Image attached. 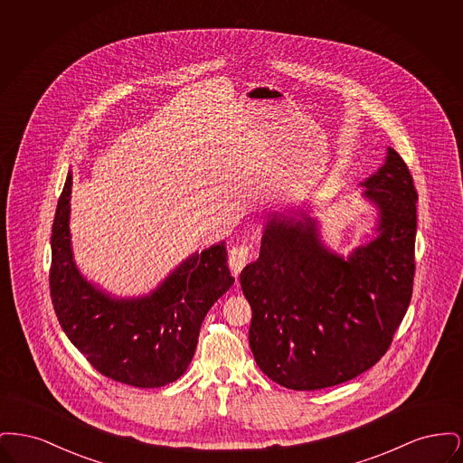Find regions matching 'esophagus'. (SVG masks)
<instances>
[{"label": "esophagus", "instance_id": "esophagus-1", "mask_svg": "<svg viewBox=\"0 0 463 463\" xmlns=\"http://www.w3.org/2000/svg\"><path fill=\"white\" fill-rule=\"evenodd\" d=\"M250 257H251V246H248L246 242L232 246L231 255H229V264H231L234 276H238L241 272L242 267L248 264Z\"/></svg>", "mask_w": 463, "mask_h": 463}]
</instances>
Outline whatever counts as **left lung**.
<instances>
[{"mask_svg":"<svg viewBox=\"0 0 463 463\" xmlns=\"http://www.w3.org/2000/svg\"><path fill=\"white\" fill-rule=\"evenodd\" d=\"M364 198L380 212L378 236L349 259L328 251L316 221L272 217L257 262L242 269L251 306L250 347L272 382L326 389L374 366L389 351L413 291L417 201L402 157L387 149Z\"/></svg>","mask_w":463,"mask_h":463,"instance_id":"1","label":"left lung"}]
</instances>
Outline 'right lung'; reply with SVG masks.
Listing matches in <instances>:
<instances>
[{"label": "right lung", "mask_w": 463, "mask_h": 463, "mask_svg": "<svg viewBox=\"0 0 463 463\" xmlns=\"http://www.w3.org/2000/svg\"><path fill=\"white\" fill-rule=\"evenodd\" d=\"M69 172L52 227L50 297L59 323L90 364L116 382L155 389L185 373L203 319L234 285L225 242L185 262L140 298H112L89 283L72 260Z\"/></svg>", "instance_id": "1"}]
</instances>
